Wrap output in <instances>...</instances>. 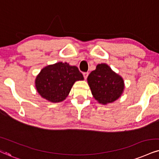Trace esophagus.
Wrapping results in <instances>:
<instances>
[{
  "label": "esophagus",
  "instance_id": "1",
  "mask_svg": "<svg viewBox=\"0 0 159 159\" xmlns=\"http://www.w3.org/2000/svg\"><path fill=\"white\" fill-rule=\"evenodd\" d=\"M88 76H89V72H84V73H83V76H84V78H85V80L87 79Z\"/></svg>",
  "mask_w": 159,
  "mask_h": 159
}]
</instances>
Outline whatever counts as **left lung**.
I'll use <instances>...</instances> for the list:
<instances>
[{
    "mask_svg": "<svg viewBox=\"0 0 159 159\" xmlns=\"http://www.w3.org/2000/svg\"><path fill=\"white\" fill-rule=\"evenodd\" d=\"M88 83L93 97L102 104L116 100L125 87L122 78L104 63L97 65L96 70L91 72L88 76Z\"/></svg>",
    "mask_w": 159,
    "mask_h": 159,
    "instance_id": "1",
    "label": "left lung"
}]
</instances>
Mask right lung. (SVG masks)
<instances>
[{
    "mask_svg": "<svg viewBox=\"0 0 159 159\" xmlns=\"http://www.w3.org/2000/svg\"><path fill=\"white\" fill-rule=\"evenodd\" d=\"M83 79L77 67L60 62L43 68L37 76L35 85L43 98L59 102L67 97L76 81Z\"/></svg>",
    "mask_w": 159,
    "mask_h": 159,
    "instance_id": "add662e5",
    "label": "right lung"
}]
</instances>
